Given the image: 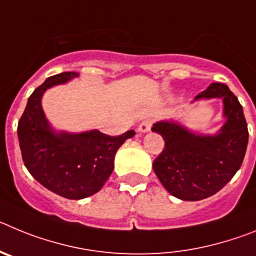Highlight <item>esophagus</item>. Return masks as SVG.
<instances>
[{
	"label": "esophagus",
	"mask_w": 256,
	"mask_h": 256,
	"mask_svg": "<svg viewBox=\"0 0 256 256\" xmlns=\"http://www.w3.org/2000/svg\"><path fill=\"white\" fill-rule=\"evenodd\" d=\"M151 126H152V120H151V119H144V122H141V123H140L138 130L142 133L148 132L151 128Z\"/></svg>",
	"instance_id": "1"
}]
</instances>
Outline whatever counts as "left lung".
<instances>
[{
	"instance_id": "left-lung-1",
	"label": "left lung",
	"mask_w": 256,
	"mask_h": 256,
	"mask_svg": "<svg viewBox=\"0 0 256 256\" xmlns=\"http://www.w3.org/2000/svg\"><path fill=\"white\" fill-rule=\"evenodd\" d=\"M219 97L224 102L227 122L216 136H198L180 124L159 122L152 130L162 136L164 150L152 168L165 190L184 201L214 195L230 182L245 158L248 123L238 98L223 83H212L198 98Z\"/></svg>"
}]
</instances>
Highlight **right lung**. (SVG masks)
Returning <instances> with one entry per match:
<instances>
[{"instance_id":"add662e5","label":"right lung","mask_w":256,"mask_h":256,"mask_svg":"<svg viewBox=\"0 0 256 256\" xmlns=\"http://www.w3.org/2000/svg\"><path fill=\"white\" fill-rule=\"evenodd\" d=\"M76 76L65 72L47 78L30 94L18 124L22 162L29 173L47 190L70 200L100 191L114 169L118 148L136 134L133 130L120 136L98 130L79 134L54 132L40 106L42 94Z\"/></svg>"}]
</instances>
